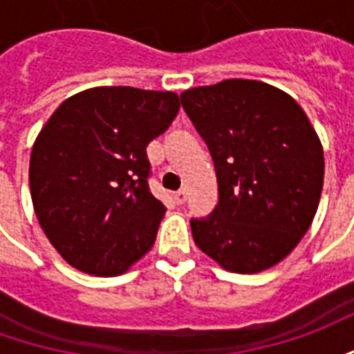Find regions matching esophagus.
Here are the masks:
<instances>
[{"mask_svg": "<svg viewBox=\"0 0 354 354\" xmlns=\"http://www.w3.org/2000/svg\"><path fill=\"white\" fill-rule=\"evenodd\" d=\"M185 199H187V193H185V189H180V192L174 193V201H176V205H184Z\"/></svg>", "mask_w": 354, "mask_h": 354, "instance_id": "34e87169", "label": "esophagus"}]
</instances>
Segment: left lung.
I'll use <instances>...</instances> for the list:
<instances>
[{
    "mask_svg": "<svg viewBox=\"0 0 354 354\" xmlns=\"http://www.w3.org/2000/svg\"><path fill=\"white\" fill-rule=\"evenodd\" d=\"M207 142L218 205L193 218L195 245L233 273H260L284 260L319 208L324 153L290 94L252 80H225L180 94Z\"/></svg>",
    "mask_w": 354,
    "mask_h": 354,
    "instance_id": "obj_1",
    "label": "left lung"
}]
</instances>
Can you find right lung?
Returning a JSON list of instances; mask_svg holds the SVG:
<instances>
[{"instance_id": "obj_1", "label": "right lung", "mask_w": 354, "mask_h": 354, "mask_svg": "<svg viewBox=\"0 0 354 354\" xmlns=\"http://www.w3.org/2000/svg\"><path fill=\"white\" fill-rule=\"evenodd\" d=\"M180 109L178 94L94 87L70 96L35 138L30 192L41 230L83 273H124L153 246L165 205L149 192L146 147Z\"/></svg>"}]
</instances>
